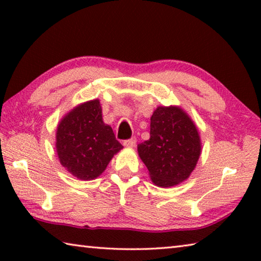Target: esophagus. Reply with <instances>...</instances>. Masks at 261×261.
Here are the masks:
<instances>
[{
    "label": "esophagus",
    "instance_id": "1",
    "mask_svg": "<svg viewBox=\"0 0 261 261\" xmlns=\"http://www.w3.org/2000/svg\"><path fill=\"white\" fill-rule=\"evenodd\" d=\"M136 138H131V139H127V140H124V143H123V145H124L125 147L127 148H132L136 146Z\"/></svg>",
    "mask_w": 261,
    "mask_h": 261
}]
</instances>
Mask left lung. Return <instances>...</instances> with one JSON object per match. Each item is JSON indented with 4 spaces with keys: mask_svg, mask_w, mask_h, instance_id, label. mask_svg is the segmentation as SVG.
<instances>
[{
    "mask_svg": "<svg viewBox=\"0 0 261 261\" xmlns=\"http://www.w3.org/2000/svg\"><path fill=\"white\" fill-rule=\"evenodd\" d=\"M148 140L138 145V155L152 182L160 188L187 180L201 154L196 124L178 106H159L151 117Z\"/></svg>",
    "mask_w": 261,
    "mask_h": 261,
    "instance_id": "left-lung-1",
    "label": "left lung"
}]
</instances>
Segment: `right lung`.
I'll use <instances>...</instances> for the list:
<instances>
[{
  "label": "right lung",
  "instance_id": "obj_1",
  "mask_svg": "<svg viewBox=\"0 0 261 261\" xmlns=\"http://www.w3.org/2000/svg\"><path fill=\"white\" fill-rule=\"evenodd\" d=\"M55 147L61 165L82 180L99 177L123 148L102 120L99 99L78 105L62 117Z\"/></svg>",
  "mask_w": 261,
  "mask_h": 261
}]
</instances>
